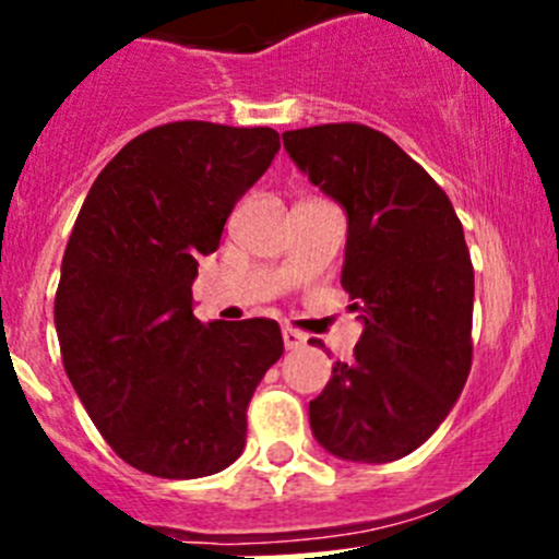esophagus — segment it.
Segmentation results:
<instances>
[{"label":"esophagus","instance_id":"esophagus-1","mask_svg":"<svg viewBox=\"0 0 559 559\" xmlns=\"http://www.w3.org/2000/svg\"><path fill=\"white\" fill-rule=\"evenodd\" d=\"M281 335H284V346L289 348V352H295V348H302L308 343L306 332L292 330V326H284V330H281Z\"/></svg>","mask_w":559,"mask_h":559}]
</instances>
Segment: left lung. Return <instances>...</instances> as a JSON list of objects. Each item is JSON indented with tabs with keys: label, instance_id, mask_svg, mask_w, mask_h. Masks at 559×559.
<instances>
[{
	"label": "left lung",
	"instance_id": "obj_1",
	"mask_svg": "<svg viewBox=\"0 0 559 559\" xmlns=\"http://www.w3.org/2000/svg\"><path fill=\"white\" fill-rule=\"evenodd\" d=\"M284 148L346 211L341 284L365 324L352 362H335L308 405L313 438L341 460H400L438 430L471 373L462 224L425 167L365 123L292 129Z\"/></svg>",
	"mask_w": 559,
	"mask_h": 559
}]
</instances>
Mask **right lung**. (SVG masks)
<instances>
[{"instance_id":"1","label":"right lung","mask_w":559,"mask_h":559,"mask_svg":"<svg viewBox=\"0 0 559 559\" xmlns=\"http://www.w3.org/2000/svg\"><path fill=\"white\" fill-rule=\"evenodd\" d=\"M270 127L173 121L94 180L56 289L64 370L110 449L159 478H200L246 447L253 389L284 354L278 321L202 324L197 259L278 154Z\"/></svg>"}]
</instances>
